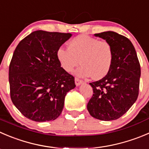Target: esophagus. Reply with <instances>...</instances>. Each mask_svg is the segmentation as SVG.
Here are the masks:
<instances>
[{"label": "esophagus", "mask_w": 149, "mask_h": 149, "mask_svg": "<svg viewBox=\"0 0 149 149\" xmlns=\"http://www.w3.org/2000/svg\"><path fill=\"white\" fill-rule=\"evenodd\" d=\"M83 81H81V80H80V79H77V78H76V79H75V84H76V86H79V85H81V84L82 83H83Z\"/></svg>", "instance_id": "1"}]
</instances>
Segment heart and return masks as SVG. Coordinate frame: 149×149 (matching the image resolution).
Here are the masks:
<instances>
[{"label": "heart", "mask_w": 149, "mask_h": 149, "mask_svg": "<svg viewBox=\"0 0 149 149\" xmlns=\"http://www.w3.org/2000/svg\"><path fill=\"white\" fill-rule=\"evenodd\" d=\"M68 48L61 47L57 51V58L66 72H72L80 63L76 75L81 78L92 76L95 79L105 77L113 63V49L106 41H99L86 35H80L70 40Z\"/></svg>", "instance_id": "b5f03b06"}]
</instances>
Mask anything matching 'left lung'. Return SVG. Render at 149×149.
I'll use <instances>...</instances> for the list:
<instances>
[{
  "label": "left lung",
  "mask_w": 149,
  "mask_h": 149,
  "mask_svg": "<svg viewBox=\"0 0 149 149\" xmlns=\"http://www.w3.org/2000/svg\"><path fill=\"white\" fill-rule=\"evenodd\" d=\"M111 44L113 63L109 73L89 84L93 95L87 104L92 117L102 121L119 119L135 102L139 92L141 66L132 42L113 31L95 34Z\"/></svg>",
  "instance_id": "8db88e82"
}]
</instances>
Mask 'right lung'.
I'll return each instance as SVG.
<instances>
[{"label": "right lung", "mask_w": 149, "mask_h": 149, "mask_svg": "<svg viewBox=\"0 0 149 149\" xmlns=\"http://www.w3.org/2000/svg\"><path fill=\"white\" fill-rule=\"evenodd\" d=\"M71 33L36 30L16 47L9 65L10 95L26 118L38 122L55 120L65 97L76 87L74 77L57 58V51Z\"/></svg>", "instance_id": "1"}]
</instances>
